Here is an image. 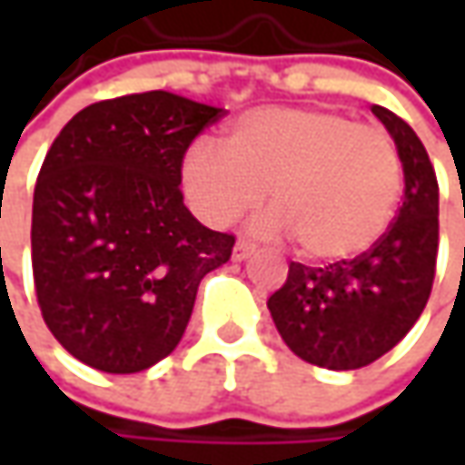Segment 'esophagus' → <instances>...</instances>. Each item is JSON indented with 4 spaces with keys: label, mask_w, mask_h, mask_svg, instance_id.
I'll use <instances>...</instances> for the list:
<instances>
[{
    "label": "esophagus",
    "mask_w": 465,
    "mask_h": 465,
    "mask_svg": "<svg viewBox=\"0 0 465 465\" xmlns=\"http://www.w3.org/2000/svg\"><path fill=\"white\" fill-rule=\"evenodd\" d=\"M253 251H256V245L251 241H238L235 242V248H232V261H245Z\"/></svg>",
    "instance_id": "34e87169"
}]
</instances>
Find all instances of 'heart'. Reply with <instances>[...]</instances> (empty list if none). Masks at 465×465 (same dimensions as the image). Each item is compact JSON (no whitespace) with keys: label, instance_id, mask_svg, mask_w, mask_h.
<instances>
[{"label":"heart","instance_id":"b5f03b06","mask_svg":"<svg viewBox=\"0 0 465 465\" xmlns=\"http://www.w3.org/2000/svg\"><path fill=\"white\" fill-rule=\"evenodd\" d=\"M401 154L388 132L333 108H259L227 136L199 142L183 163L188 202L227 227L269 188L263 235H292L302 256L341 261L365 253L401 199Z\"/></svg>","mask_w":465,"mask_h":465}]
</instances>
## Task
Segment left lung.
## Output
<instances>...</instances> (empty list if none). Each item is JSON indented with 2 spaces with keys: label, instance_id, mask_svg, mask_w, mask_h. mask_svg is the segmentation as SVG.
I'll list each match as a JSON object with an SVG mask.
<instances>
[{
  "label": "left lung",
  "instance_id": "1",
  "mask_svg": "<svg viewBox=\"0 0 465 465\" xmlns=\"http://www.w3.org/2000/svg\"><path fill=\"white\" fill-rule=\"evenodd\" d=\"M393 136L403 165V204L378 242L329 266L290 263L287 282L269 297L284 344L326 370H357L396 347L424 311L438 261L440 191L435 168L414 129L372 105Z\"/></svg>",
  "mask_w": 465,
  "mask_h": 465
}]
</instances>
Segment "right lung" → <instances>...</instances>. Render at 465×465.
I'll list each match as a JSON object with an SVG mask.
<instances>
[{"label":"right lung","instance_id":"obj_1","mask_svg":"<svg viewBox=\"0 0 465 465\" xmlns=\"http://www.w3.org/2000/svg\"><path fill=\"white\" fill-rule=\"evenodd\" d=\"M223 108L165 90L100 100L54 139L33 193V282L48 331L84 365L126 375L178 347L199 282L235 238L183 204L188 144Z\"/></svg>","mask_w":465,"mask_h":465}]
</instances>
